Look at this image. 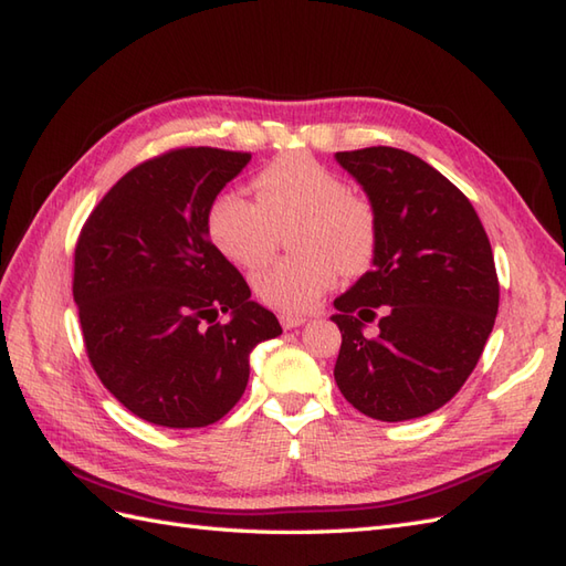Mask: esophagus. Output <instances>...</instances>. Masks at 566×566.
Returning a JSON list of instances; mask_svg holds the SVG:
<instances>
[{
  "mask_svg": "<svg viewBox=\"0 0 566 566\" xmlns=\"http://www.w3.org/2000/svg\"><path fill=\"white\" fill-rule=\"evenodd\" d=\"M279 319H281V326H283V328H297V326H302V324L307 322V316H302V314H287V312H283V314L279 316Z\"/></svg>",
  "mask_w": 566,
  "mask_h": 566,
  "instance_id": "34e87169",
  "label": "esophagus"
}]
</instances>
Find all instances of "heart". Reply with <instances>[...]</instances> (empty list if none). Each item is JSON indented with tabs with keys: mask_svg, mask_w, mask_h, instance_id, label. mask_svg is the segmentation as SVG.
I'll list each match as a JSON object with an SVG mask.
<instances>
[{
	"mask_svg": "<svg viewBox=\"0 0 566 566\" xmlns=\"http://www.w3.org/2000/svg\"><path fill=\"white\" fill-rule=\"evenodd\" d=\"M256 201L223 191L211 203L206 228L216 250L242 269L259 266L287 230L295 256L271 261L252 275L264 305L307 312L336 285L338 273H365L377 256L379 213L348 179L307 154L271 160L254 177Z\"/></svg>",
	"mask_w": 566,
	"mask_h": 566,
	"instance_id": "1",
	"label": "heart"
}]
</instances>
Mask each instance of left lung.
Returning a JSON list of instances; mask_svg holds the SVG:
<instances>
[{
	"instance_id": "obj_1",
	"label": "left lung",
	"mask_w": 566,
	"mask_h": 566,
	"mask_svg": "<svg viewBox=\"0 0 566 566\" xmlns=\"http://www.w3.org/2000/svg\"><path fill=\"white\" fill-rule=\"evenodd\" d=\"M336 160L379 213L375 269L334 300L336 384L367 418H422L459 394L492 334L500 281L488 232L463 191L408 150L371 146ZM377 311L380 328L367 337Z\"/></svg>"
}]
</instances>
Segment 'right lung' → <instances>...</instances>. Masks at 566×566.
Wrapping results in <instances>:
<instances>
[{"label":"right lung","mask_w":566,"mask_h":566,"mask_svg":"<svg viewBox=\"0 0 566 566\" xmlns=\"http://www.w3.org/2000/svg\"><path fill=\"white\" fill-rule=\"evenodd\" d=\"M252 154L175 148L136 165L81 228L74 302L103 387L146 422L213 424L250 379V353L281 324L206 228ZM228 313V323L217 319Z\"/></svg>","instance_id":"1"}]
</instances>
